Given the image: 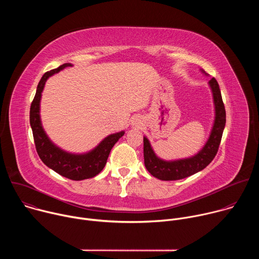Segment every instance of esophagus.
<instances>
[{"mask_svg": "<svg viewBox=\"0 0 259 259\" xmlns=\"http://www.w3.org/2000/svg\"><path fill=\"white\" fill-rule=\"evenodd\" d=\"M132 126L134 127H137V128H140L142 126V121L139 117H135L133 120H132Z\"/></svg>", "mask_w": 259, "mask_h": 259, "instance_id": "1", "label": "esophagus"}]
</instances>
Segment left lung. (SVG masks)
<instances>
[{"label": "left lung", "instance_id": "left-lung-1", "mask_svg": "<svg viewBox=\"0 0 259 259\" xmlns=\"http://www.w3.org/2000/svg\"><path fill=\"white\" fill-rule=\"evenodd\" d=\"M200 70L207 76L203 69ZM208 85L213 97L214 121L207 141L197 154L188 158L164 160L157 156L149 138L143 136L144 165L154 177L160 180H178L189 177L206 168L217 154L226 126V108L217 81L212 78Z\"/></svg>", "mask_w": 259, "mask_h": 259}]
</instances>
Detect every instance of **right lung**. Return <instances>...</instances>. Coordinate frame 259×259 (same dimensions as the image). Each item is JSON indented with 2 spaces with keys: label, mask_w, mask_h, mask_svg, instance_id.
<instances>
[{
  "label": "right lung",
  "mask_w": 259,
  "mask_h": 259,
  "mask_svg": "<svg viewBox=\"0 0 259 259\" xmlns=\"http://www.w3.org/2000/svg\"><path fill=\"white\" fill-rule=\"evenodd\" d=\"M67 66H72V64L64 63L58 68L44 73L30 105L29 123L36 152L43 163L61 176L71 180H83L96 176L104 168L110 150L125 134V131L122 130L107 135L94 149L81 154L66 152L49 138L43 128L40 114L42 92L47 80Z\"/></svg>",
  "instance_id": "right-lung-1"
}]
</instances>
